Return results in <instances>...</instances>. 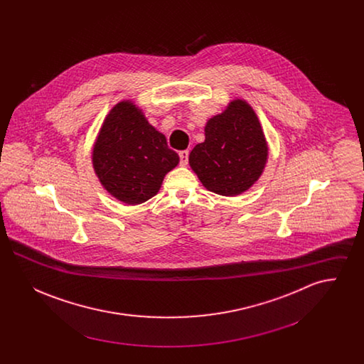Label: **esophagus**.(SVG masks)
I'll return each instance as SVG.
<instances>
[{
	"instance_id": "34e87169",
	"label": "esophagus",
	"mask_w": 364,
	"mask_h": 364,
	"mask_svg": "<svg viewBox=\"0 0 364 364\" xmlns=\"http://www.w3.org/2000/svg\"><path fill=\"white\" fill-rule=\"evenodd\" d=\"M178 156H180V165H181V166H186V165L188 164V156H190L188 150H183V151H180V153H178Z\"/></svg>"
}]
</instances>
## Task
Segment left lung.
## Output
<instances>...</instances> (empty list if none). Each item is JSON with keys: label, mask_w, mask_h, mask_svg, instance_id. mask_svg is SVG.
<instances>
[{"label": "left lung", "mask_w": 364, "mask_h": 364, "mask_svg": "<svg viewBox=\"0 0 364 364\" xmlns=\"http://www.w3.org/2000/svg\"><path fill=\"white\" fill-rule=\"evenodd\" d=\"M206 139L190 154L192 171L211 192L236 196L248 190L263 172L267 143L252 107L242 100L205 127Z\"/></svg>", "instance_id": "obj_1"}]
</instances>
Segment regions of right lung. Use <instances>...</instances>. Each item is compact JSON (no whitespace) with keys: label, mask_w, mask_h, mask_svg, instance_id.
Segmentation results:
<instances>
[{"label":"right lung","mask_w":364,"mask_h":364,"mask_svg":"<svg viewBox=\"0 0 364 364\" xmlns=\"http://www.w3.org/2000/svg\"><path fill=\"white\" fill-rule=\"evenodd\" d=\"M178 161L166 138L128 101L106 116L92 151V165L105 190L127 205L156 195L165 174Z\"/></svg>","instance_id":"1"}]
</instances>
